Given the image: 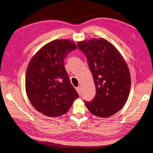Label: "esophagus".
<instances>
[{
    "instance_id": "esophagus-1",
    "label": "esophagus",
    "mask_w": 153,
    "mask_h": 153,
    "mask_svg": "<svg viewBox=\"0 0 153 153\" xmlns=\"http://www.w3.org/2000/svg\"><path fill=\"white\" fill-rule=\"evenodd\" d=\"M76 91H77V93H78V94H79V95H81V87H77V88H76Z\"/></svg>"
}]
</instances>
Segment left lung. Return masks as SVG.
<instances>
[{"instance_id":"left-lung-1","label":"left lung","mask_w":153,"mask_h":153,"mask_svg":"<svg viewBox=\"0 0 153 153\" xmlns=\"http://www.w3.org/2000/svg\"><path fill=\"white\" fill-rule=\"evenodd\" d=\"M77 47L86 56L97 91L91 101L84 100L85 105L96 116H111L125 104L130 93L131 79L125 60L104 38L80 42Z\"/></svg>"}]
</instances>
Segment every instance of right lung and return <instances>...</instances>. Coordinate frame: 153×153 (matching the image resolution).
Wrapping results in <instances>:
<instances>
[{"mask_svg": "<svg viewBox=\"0 0 153 153\" xmlns=\"http://www.w3.org/2000/svg\"><path fill=\"white\" fill-rule=\"evenodd\" d=\"M76 48L70 40H53L42 48L28 64L25 77L27 97L33 107L46 116L64 115L79 97L64 62Z\"/></svg>", "mask_w": 153, "mask_h": 153, "instance_id": "obj_1", "label": "right lung"}]
</instances>
